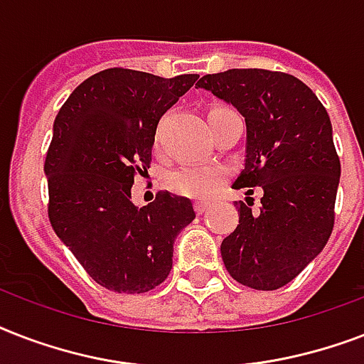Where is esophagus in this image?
Returning a JSON list of instances; mask_svg holds the SVG:
<instances>
[{"mask_svg": "<svg viewBox=\"0 0 364 364\" xmlns=\"http://www.w3.org/2000/svg\"><path fill=\"white\" fill-rule=\"evenodd\" d=\"M208 202H196V204H194V208H196V211H198V213H204L205 210H208Z\"/></svg>", "mask_w": 364, "mask_h": 364, "instance_id": "1", "label": "esophagus"}]
</instances>
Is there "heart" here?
<instances>
[{
  "label": "heart",
  "instance_id": "heart-1",
  "mask_svg": "<svg viewBox=\"0 0 364 364\" xmlns=\"http://www.w3.org/2000/svg\"><path fill=\"white\" fill-rule=\"evenodd\" d=\"M225 105H213L208 113V117H219L225 113H230ZM159 143V136H156ZM228 177V170L225 166H204V164H188L179 170L171 171L168 177V185L173 193L187 196V198L205 200L211 198L219 188L225 185Z\"/></svg>",
  "mask_w": 364,
  "mask_h": 364
}]
</instances>
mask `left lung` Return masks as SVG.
Segmentation results:
<instances>
[{
  "label": "left lung",
  "instance_id": "left-lung-1",
  "mask_svg": "<svg viewBox=\"0 0 364 364\" xmlns=\"http://www.w3.org/2000/svg\"><path fill=\"white\" fill-rule=\"evenodd\" d=\"M196 87L230 102L245 119V166L232 187H260L257 211L236 202L240 225L223 240L228 274L245 287L276 291L316 259L334 228L340 159L327 109L283 71L228 70Z\"/></svg>",
  "mask_w": 364,
  "mask_h": 364
}]
</instances>
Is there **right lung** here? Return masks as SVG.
<instances>
[{
	"instance_id": "add662e5",
	"label": "right lung",
	"mask_w": 364,
	"mask_h": 364,
	"mask_svg": "<svg viewBox=\"0 0 364 364\" xmlns=\"http://www.w3.org/2000/svg\"><path fill=\"white\" fill-rule=\"evenodd\" d=\"M109 68L71 92L45 159L48 221L87 274L115 293L141 294L171 270L173 242L193 202L160 191L137 210L132 185L151 168L160 117L196 82Z\"/></svg>"
}]
</instances>
